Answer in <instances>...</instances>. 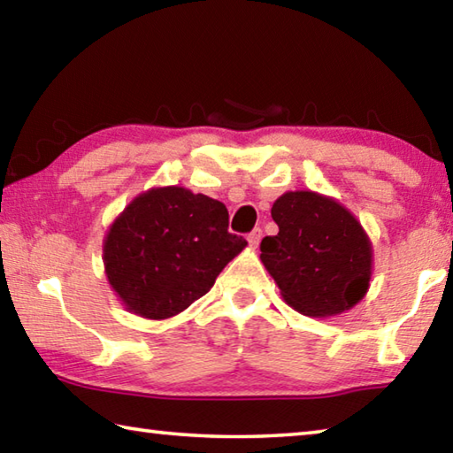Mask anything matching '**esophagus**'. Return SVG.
Listing matches in <instances>:
<instances>
[{
    "mask_svg": "<svg viewBox=\"0 0 453 453\" xmlns=\"http://www.w3.org/2000/svg\"><path fill=\"white\" fill-rule=\"evenodd\" d=\"M262 229H259V227H256V229H251V232L248 234V242H250V245H251V248H257V243L259 242H262Z\"/></svg>",
    "mask_w": 453,
    "mask_h": 453,
    "instance_id": "obj_1",
    "label": "esophagus"
}]
</instances>
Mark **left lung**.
I'll return each instance as SVG.
<instances>
[{
	"instance_id": "left-lung-1",
	"label": "left lung",
	"mask_w": 453,
	"mask_h": 453,
	"mask_svg": "<svg viewBox=\"0 0 453 453\" xmlns=\"http://www.w3.org/2000/svg\"><path fill=\"white\" fill-rule=\"evenodd\" d=\"M278 235L262 240V262L283 300L305 316H335L365 296L372 245L362 226L334 199L288 191L275 199Z\"/></svg>"
}]
</instances>
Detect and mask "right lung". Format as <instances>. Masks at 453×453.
<instances>
[{
    "label": "right lung",
    "mask_w": 453,
    "mask_h": 453,
    "mask_svg": "<svg viewBox=\"0 0 453 453\" xmlns=\"http://www.w3.org/2000/svg\"><path fill=\"white\" fill-rule=\"evenodd\" d=\"M226 205L183 188L142 194L113 221L105 273L129 310L172 318L208 294L219 272L248 245L229 234Z\"/></svg>",
    "instance_id": "add662e5"
}]
</instances>
